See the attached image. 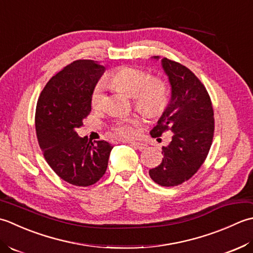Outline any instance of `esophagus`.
<instances>
[{
	"instance_id": "1",
	"label": "esophagus",
	"mask_w": 253,
	"mask_h": 253,
	"mask_svg": "<svg viewBox=\"0 0 253 253\" xmlns=\"http://www.w3.org/2000/svg\"><path fill=\"white\" fill-rule=\"evenodd\" d=\"M131 145L134 147L138 149V151H143V149L146 148V144H144L142 142H131Z\"/></svg>"
}]
</instances>
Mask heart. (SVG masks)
<instances>
[{"label": "heart", "instance_id": "obj_1", "mask_svg": "<svg viewBox=\"0 0 253 253\" xmlns=\"http://www.w3.org/2000/svg\"><path fill=\"white\" fill-rule=\"evenodd\" d=\"M108 84L116 89L127 92L134 97L135 106L147 116H155L167 105L168 88L165 82L158 77H149L145 72L123 66L116 70L108 77ZM107 95L105 86L98 84L91 94V105L99 109L105 105ZM140 123L135 119H123L118 121L113 130L121 137L130 138L138 132Z\"/></svg>", "mask_w": 253, "mask_h": 253}]
</instances>
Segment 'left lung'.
<instances>
[{"label":"left lung","mask_w":253,"mask_h":253,"mask_svg":"<svg viewBox=\"0 0 253 253\" xmlns=\"http://www.w3.org/2000/svg\"><path fill=\"white\" fill-rule=\"evenodd\" d=\"M159 60V56H153ZM171 86V97L153 127V137L172 132L171 142L163 146V162L149 170V176L163 187H174L191 178L202 166L212 145L214 111L204 85L184 65L162 59Z\"/></svg>","instance_id":"1"}]
</instances>
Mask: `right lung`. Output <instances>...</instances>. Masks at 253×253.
Masks as SVG:
<instances>
[{
    "mask_svg": "<svg viewBox=\"0 0 253 253\" xmlns=\"http://www.w3.org/2000/svg\"><path fill=\"white\" fill-rule=\"evenodd\" d=\"M104 72L96 61H74L48 82L36 108V132L45 161L61 179L79 187L104 176L113 147L76 133L89 115L91 94Z\"/></svg>",
    "mask_w": 253,
    "mask_h": 253,
    "instance_id": "1",
    "label": "right lung"
}]
</instances>
